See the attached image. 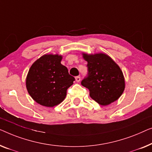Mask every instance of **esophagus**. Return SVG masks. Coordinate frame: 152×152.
Listing matches in <instances>:
<instances>
[{
  "label": "esophagus",
  "mask_w": 152,
  "mask_h": 152,
  "mask_svg": "<svg viewBox=\"0 0 152 152\" xmlns=\"http://www.w3.org/2000/svg\"><path fill=\"white\" fill-rule=\"evenodd\" d=\"M75 79H76V82H78V83L80 82V76H76Z\"/></svg>",
  "instance_id": "obj_1"
}]
</instances>
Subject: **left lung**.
Wrapping results in <instances>:
<instances>
[{"label": "left lung", "mask_w": 152, "mask_h": 152, "mask_svg": "<svg viewBox=\"0 0 152 152\" xmlns=\"http://www.w3.org/2000/svg\"><path fill=\"white\" fill-rule=\"evenodd\" d=\"M87 62L88 76L81 85L89 90V96L101 105H108L121 97L125 87V78L119 66L104 53H83Z\"/></svg>", "instance_id": "left-lung-1"}]
</instances>
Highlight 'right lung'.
I'll use <instances>...</instances> for the list:
<instances>
[{
  "instance_id": "add662e5",
  "label": "right lung",
  "mask_w": 152,
  "mask_h": 152,
  "mask_svg": "<svg viewBox=\"0 0 152 152\" xmlns=\"http://www.w3.org/2000/svg\"><path fill=\"white\" fill-rule=\"evenodd\" d=\"M62 58L61 55L45 54L29 68L26 78L27 91L42 106L52 107L63 102L67 89L75 80L61 63Z\"/></svg>"
}]
</instances>
